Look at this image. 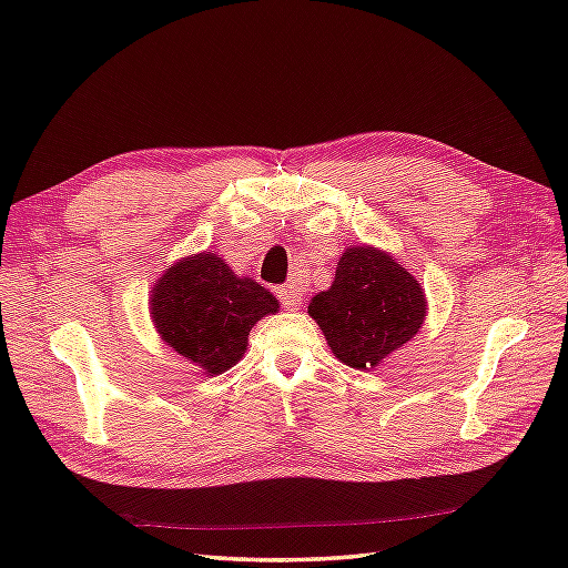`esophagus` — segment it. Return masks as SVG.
I'll list each match as a JSON object with an SVG mask.
<instances>
[{
    "instance_id": "34e87169",
    "label": "esophagus",
    "mask_w": 568,
    "mask_h": 568,
    "mask_svg": "<svg viewBox=\"0 0 568 568\" xmlns=\"http://www.w3.org/2000/svg\"><path fill=\"white\" fill-rule=\"evenodd\" d=\"M277 297H281V303L291 312L303 307V291H300L297 285H283L281 291H277Z\"/></svg>"
}]
</instances>
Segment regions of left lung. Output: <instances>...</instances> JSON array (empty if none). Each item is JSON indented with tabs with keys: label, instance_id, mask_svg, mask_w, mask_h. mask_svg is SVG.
<instances>
[{
	"label": "left lung",
	"instance_id": "obj_1",
	"mask_svg": "<svg viewBox=\"0 0 568 568\" xmlns=\"http://www.w3.org/2000/svg\"><path fill=\"white\" fill-rule=\"evenodd\" d=\"M307 315L342 364L368 371L419 332L427 297L393 253L361 244L342 253L329 291L310 300Z\"/></svg>",
	"mask_w": 568,
	"mask_h": 568
}]
</instances>
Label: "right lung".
<instances>
[{
  "label": "right lung",
  "mask_w": 568,
  "mask_h": 568,
  "mask_svg": "<svg viewBox=\"0 0 568 568\" xmlns=\"http://www.w3.org/2000/svg\"><path fill=\"white\" fill-rule=\"evenodd\" d=\"M281 310L275 295L253 277L236 275L212 251L192 253L153 283L149 312L165 346L202 376H220L246 354L248 332Z\"/></svg>",
  "instance_id": "right-lung-1"
}]
</instances>
